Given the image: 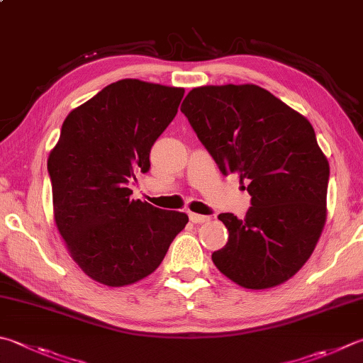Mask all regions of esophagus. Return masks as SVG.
<instances>
[{
  "label": "esophagus",
  "instance_id": "esophagus-1",
  "mask_svg": "<svg viewBox=\"0 0 363 363\" xmlns=\"http://www.w3.org/2000/svg\"><path fill=\"white\" fill-rule=\"evenodd\" d=\"M189 220H191V223H194V224H201V223H205V221H210V216L189 213Z\"/></svg>",
  "mask_w": 363,
  "mask_h": 363
}]
</instances>
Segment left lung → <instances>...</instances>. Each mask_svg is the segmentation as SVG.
Returning <instances> with one entry per match:
<instances>
[{"label": "left lung", "instance_id": "1", "mask_svg": "<svg viewBox=\"0 0 363 363\" xmlns=\"http://www.w3.org/2000/svg\"><path fill=\"white\" fill-rule=\"evenodd\" d=\"M182 112L221 172L248 182L251 207L211 255L246 289L288 281L308 261L325 223L329 162L311 123L257 85L193 88Z\"/></svg>", "mask_w": 363, "mask_h": 363}]
</instances>
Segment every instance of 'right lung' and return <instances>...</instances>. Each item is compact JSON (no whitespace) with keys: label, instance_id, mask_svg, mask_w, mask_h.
Listing matches in <instances>:
<instances>
[{"label":"right lung","instance_id":"right-lung-1","mask_svg":"<svg viewBox=\"0 0 363 363\" xmlns=\"http://www.w3.org/2000/svg\"><path fill=\"white\" fill-rule=\"evenodd\" d=\"M183 88L123 79L67 115L49 155L55 223L94 281L138 283L158 269L188 215L131 199L150 150L174 120Z\"/></svg>","mask_w":363,"mask_h":363}]
</instances>
